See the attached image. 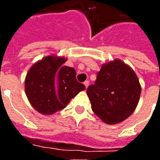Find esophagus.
<instances>
[{"label":"esophagus","instance_id":"esophagus-1","mask_svg":"<svg viewBox=\"0 0 160 160\" xmlns=\"http://www.w3.org/2000/svg\"><path fill=\"white\" fill-rule=\"evenodd\" d=\"M84 85H85V87L87 88V87H89V81H88V80H86V81L84 82Z\"/></svg>","mask_w":160,"mask_h":160}]
</instances>
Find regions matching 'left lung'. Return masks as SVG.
<instances>
[{"instance_id":"obj_1","label":"left lung","mask_w":160,"mask_h":160,"mask_svg":"<svg viewBox=\"0 0 160 160\" xmlns=\"http://www.w3.org/2000/svg\"><path fill=\"white\" fill-rule=\"evenodd\" d=\"M141 92L136 73L120 59L103 64L95 84L87 90L92 111L107 124L119 123L130 117Z\"/></svg>"}]
</instances>
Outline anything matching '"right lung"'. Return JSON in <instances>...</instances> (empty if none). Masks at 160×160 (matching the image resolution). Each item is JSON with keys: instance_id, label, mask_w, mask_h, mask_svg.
<instances>
[{"instance_id": "right-lung-1", "label": "right lung", "mask_w": 160, "mask_h": 160, "mask_svg": "<svg viewBox=\"0 0 160 160\" xmlns=\"http://www.w3.org/2000/svg\"><path fill=\"white\" fill-rule=\"evenodd\" d=\"M67 58L56 55L43 57L30 68L25 79L26 97L38 112L52 115L66 107L86 89L76 80L73 68L64 66Z\"/></svg>"}]
</instances>
